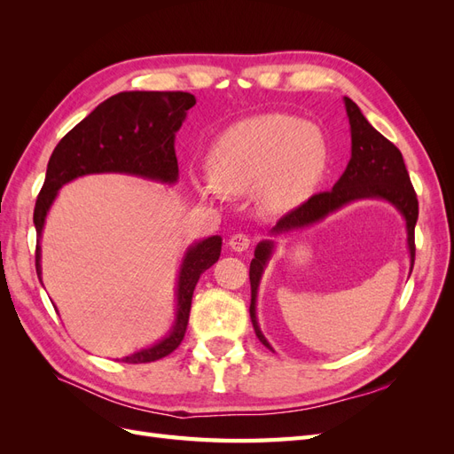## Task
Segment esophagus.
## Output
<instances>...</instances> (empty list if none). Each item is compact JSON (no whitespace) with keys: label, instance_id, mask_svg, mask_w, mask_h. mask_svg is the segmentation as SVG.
<instances>
[{"label":"esophagus","instance_id":"obj_1","mask_svg":"<svg viewBox=\"0 0 454 454\" xmlns=\"http://www.w3.org/2000/svg\"><path fill=\"white\" fill-rule=\"evenodd\" d=\"M229 248L232 252H239V254L246 252V250L250 248V237L248 235H242V232H237V235H232L229 239Z\"/></svg>","mask_w":454,"mask_h":454}]
</instances>
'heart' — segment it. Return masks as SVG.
Listing matches in <instances>:
<instances>
[{
	"instance_id": "b5f03b06",
	"label": "heart",
	"mask_w": 454,
	"mask_h": 454,
	"mask_svg": "<svg viewBox=\"0 0 454 454\" xmlns=\"http://www.w3.org/2000/svg\"><path fill=\"white\" fill-rule=\"evenodd\" d=\"M327 164L324 132L292 115L267 114L237 122L214 144L208 174L193 176L204 200L254 193L257 208L282 215L303 204Z\"/></svg>"
}]
</instances>
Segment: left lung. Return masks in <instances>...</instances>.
<instances>
[{"instance_id":"left-lung-1","label":"left lung","mask_w":454,"mask_h":454,"mask_svg":"<svg viewBox=\"0 0 454 454\" xmlns=\"http://www.w3.org/2000/svg\"><path fill=\"white\" fill-rule=\"evenodd\" d=\"M345 100L347 115L350 122V160L347 164V170L337 180L332 191L310 197L305 204L299 208L284 215L280 222L274 225L269 235L270 239L261 240L255 246L254 259L250 263V284H252V303H250V318L255 329L257 339L263 345L274 352L270 342L263 335L257 322V294L259 284L263 278V272L269 265V261L277 248V242L272 236L282 237L287 232L301 231L312 227L316 223L324 222V219L347 204L356 200H384L392 204L394 208L400 212L405 222L407 232V250H409V277L413 272L415 265V225L419 219V200L415 195V189L411 185L409 174L405 168L403 157L392 142H388L384 136L369 125V121L364 117L362 109L356 106L350 98Z\"/></svg>"}]
</instances>
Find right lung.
Returning <instances> with one entry per match:
<instances>
[{
	"mask_svg": "<svg viewBox=\"0 0 454 454\" xmlns=\"http://www.w3.org/2000/svg\"><path fill=\"white\" fill-rule=\"evenodd\" d=\"M195 104V96L189 92L125 90L96 106L59 142L49 159L45 184L34 210L35 272L41 286V235L59 191L90 174H125L174 185L180 177L174 149L176 132L182 129L187 112ZM219 235L187 246L176 278V314L170 332L151 347L122 356L121 362H155L177 348L187 329L195 286L200 274L219 259ZM54 310L59 312L57 307Z\"/></svg>",
	"mask_w": 454,
	"mask_h": 454,
	"instance_id": "1",
	"label": "right lung"
}]
</instances>
